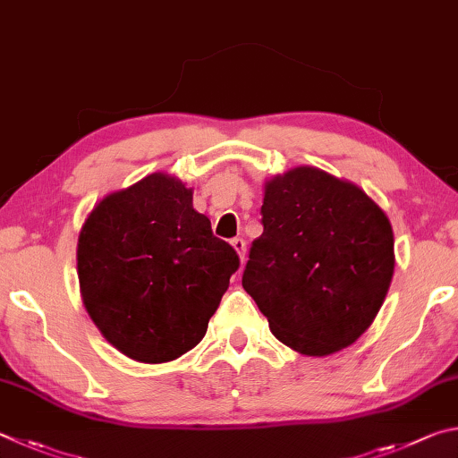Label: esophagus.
<instances>
[{"instance_id": "34e87169", "label": "esophagus", "mask_w": 458, "mask_h": 458, "mask_svg": "<svg viewBox=\"0 0 458 458\" xmlns=\"http://www.w3.org/2000/svg\"><path fill=\"white\" fill-rule=\"evenodd\" d=\"M231 245H233V250L237 251V255H239V259L242 261H245V253H247V245H245V242L242 237H237V239H233V242H231Z\"/></svg>"}]
</instances>
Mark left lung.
Masks as SVG:
<instances>
[{"label":"left lung","mask_w":458,"mask_h":458,"mask_svg":"<svg viewBox=\"0 0 458 458\" xmlns=\"http://www.w3.org/2000/svg\"><path fill=\"white\" fill-rule=\"evenodd\" d=\"M263 233L243 290L269 330L303 356H330L372 326L394 274L386 213L358 184L293 166L263 187Z\"/></svg>","instance_id":"8db88e82"}]
</instances>
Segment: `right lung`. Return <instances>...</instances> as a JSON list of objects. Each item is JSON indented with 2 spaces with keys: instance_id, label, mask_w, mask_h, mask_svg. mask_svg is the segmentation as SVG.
<instances>
[{
  "instance_id": "obj_1",
  "label": "right lung",
  "mask_w": 458,
  "mask_h": 458,
  "mask_svg": "<svg viewBox=\"0 0 458 458\" xmlns=\"http://www.w3.org/2000/svg\"><path fill=\"white\" fill-rule=\"evenodd\" d=\"M76 261L88 316L142 364L195 348L239 267L233 247L192 208V189L166 173L102 197L80 229Z\"/></svg>"
}]
</instances>
